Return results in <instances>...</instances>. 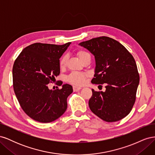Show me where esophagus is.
Listing matches in <instances>:
<instances>
[{"label":"esophagus","instance_id":"1","mask_svg":"<svg viewBox=\"0 0 155 155\" xmlns=\"http://www.w3.org/2000/svg\"><path fill=\"white\" fill-rule=\"evenodd\" d=\"M81 89V87H77V86H74L73 87V90L74 92H77L80 91Z\"/></svg>","mask_w":155,"mask_h":155}]
</instances>
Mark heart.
<instances>
[{"label": "heart", "mask_w": 155, "mask_h": 155, "mask_svg": "<svg viewBox=\"0 0 155 155\" xmlns=\"http://www.w3.org/2000/svg\"><path fill=\"white\" fill-rule=\"evenodd\" d=\"M77 55L79 57V58L80 59L81 61H83L86 58L91 57V55H90V54H89V53L83 50H78L77 51ZM67 61V56L66 55L63 56L61 59H60V62H59V65H60L61 68H64L65 66H66ZM86 77H87V75L85 74L75 72H72V74H70L67 79H68V81L69 82H70L72 84H74V85H83V84L85 83Z\"/></svg>", "instance_id": "1"}]
</instances>
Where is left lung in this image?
Wrapping results in <instances>:
<instances>
[{
  "mask_svg": "<svg viewBox=\"0 0 155 155\" xmlns=\"http://www.w3.org/2000/svg\"><path fill=\"white\" fill-rule=\"evenodd\" d=\"M94 55L93 84H106L105 92L92 89L88 105L94 114L107 122L127 116L134 104L140 77L133 55L113 39L100 37L79 44Z\"/></svg>",
  "mask_w": 155,
  "mask_h": 155,
  "instance_id": "left-lung-1",
  "label": "left lung"
}]
</instances>
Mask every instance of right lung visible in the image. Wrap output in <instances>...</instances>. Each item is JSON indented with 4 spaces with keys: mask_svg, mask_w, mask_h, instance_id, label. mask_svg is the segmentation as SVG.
Here are the masks:
<instances>
[{
    "mask_svg": "<svg viewBox=\"0 0 155 155\" xmlns=\"http://www.w3.org/2000/svg\"><path fill=\"white\" fill-rule=\"evenodd\" d=\"M70 44H32L23 49L14 62L15 96L25 113L39 122H51L67 109V100L73 92L72 87L64 84L61 89L52 91L48 84L59 75V59Z\"/></svg>",
    "mask_w": 155,
    "mask_h": 155,
    "instance_id": "add662e5",
    "label": "right lung"
}]
</instances>
